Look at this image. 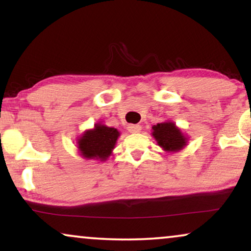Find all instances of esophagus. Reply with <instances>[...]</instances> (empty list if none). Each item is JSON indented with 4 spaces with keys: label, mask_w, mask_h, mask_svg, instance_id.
<instances>
[{
    "label": "esophagus",
    "mask_w": 251,
    "mask_h": 251,
    "mask_svg": "<svg viewBox=\"0 0 251 251\" xmlns=\"http://www.w3.org/2000/svg\"><path fill=\"white\" fill-rule=\"evenodd\" d=\"M128 130L130 132H139L140 130H142V126L139 125H129Z\"/></svg>",
    "instance_id": "34e87169"
}]
</instances>
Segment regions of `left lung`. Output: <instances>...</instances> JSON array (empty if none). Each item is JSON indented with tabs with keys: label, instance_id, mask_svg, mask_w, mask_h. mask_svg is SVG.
Masks as SVG:
<instances>
[{
	"label": "left lung",
	"instance_id": "8db88e82",
	"mask_svg": "<svg viewBox=\"0 0 251 251\" xmlns=\"http://www.w3.org/2000/svg\"><path fill=\"white\" fill-rule=\"evenodd\" d=\"M153 137L166 151H179L186 145V138L173 122L157 123L153 126Z\"/></svg>",
	"mask_w": 251,
	"mask_h": 251
}]
</instances>
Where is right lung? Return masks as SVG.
Here are the masks:
<instances>
[{
    "instance_id": "right-lung-1",
    "label": "right lung",
    "mask_w": 251,
    "mask_h": 251,
    "mask_svg": "<svg viewBox=\"0 0 251 251\" xmlns=\"http://www.w3.org/2000/svg\"><path fill=\"white\" fill-rule=\"evenodd\" d=\"M120 132L115 128L96 125L78 139V150L85 159L106 160L114 149Z\"/></svg>"
}]
</instances>
